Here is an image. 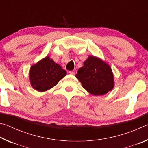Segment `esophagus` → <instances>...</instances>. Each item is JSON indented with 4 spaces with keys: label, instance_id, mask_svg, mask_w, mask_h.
Returning <instances> with one entry per match:
<instances>
[{
    "label": "esophagus",
    "instance_id": "34e87169",
    "mask_svg": "<svg viewBox=\"0 0 148 148\" xmlns=\"http://www.w3.org/2000/svg\"><path fill=\"white\" fill-rule=\"evenodd\" d=\"M69 74H71L74 75V74H75V72H74V71H69Z\"/></svg>",
    "mask_w": 148,
    "mask_h": 148
}]
</instances>
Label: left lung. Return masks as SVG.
Returning <instances> with one entry per match:
<instances>
[{"label":"left lung","instance_id":"8db88e82","mask_svg":"<svg viewBox=\"0 0 148 148\" xmlns=\"http://www.w3.org/2000/svg\"><path fill=\"white\" fill-rule=\"evenodd\" d=\"M76 77L84 88L93 95H102L114 87V76L111 68L101 60L89 56L79 68Z\"/></svg>","mask_w":148,"mask_h":148}]
</instances>
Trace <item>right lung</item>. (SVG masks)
I'll return each mask as SVG.
<instances>
[{"label":"right lung","mask_w":148,"mask_h":148,"mask_svg":"<svg viewBox=\"0 0 148 148\" xmlns=\"http://www.w3.org/2000/svg\"><path fill=\"white\" fill-rule=\"evenodd\" d=\"M66 74L59 64L46 57L31 67L29 75L32 87L43 92L56 86Z\"/></svg>","instance_id":"add662e5"}]
</instances>
